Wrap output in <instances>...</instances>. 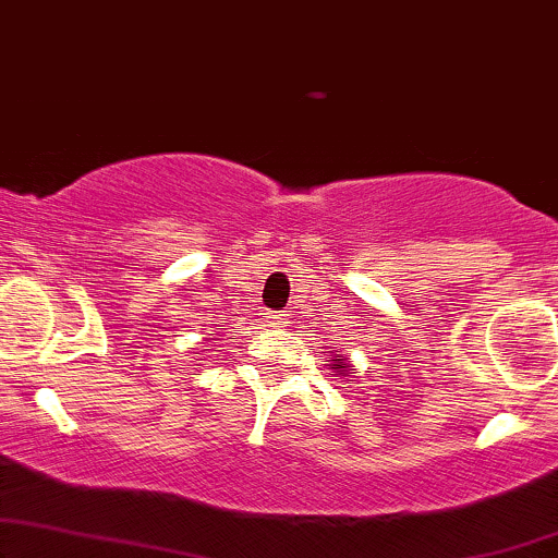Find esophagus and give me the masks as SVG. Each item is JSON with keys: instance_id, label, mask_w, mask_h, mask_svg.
<instances>
[{"instance_id": "obj_1", "label": "esophagus", "mask_w": 558, "mask_h": 558, "mask_svg": "<svg viewBox=\"0 0 558 558\" xmlns=\"http://www.w3.org/2000/svg\"><path fill=\"white\" fill-rule=\"evenodd\" d=\"M272 324L282 326V324H286V316H282V313H280V316H272Z\"/></svg>"}]
</instances>
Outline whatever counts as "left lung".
Here are the masks:
<instances>
[{"mask_svg": "<svg viewBox=\"0 0 558 558\" xmlns=\"http://www.w3.org/2000/svg\"><path fill=\"white\" fill-rule=\"evenodd\" d=\"M341 361V359H339ZM333 368H347V366H341V364H333Z\"/></svg>", "mask_w": 558, "mask_h": 558, "instance_id": "left-lung-1", "label": "left lung"}]
</instances>
